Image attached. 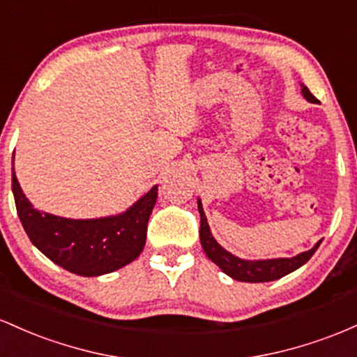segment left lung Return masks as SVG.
Segmentation results:
<instances>
[{
    "mask_svg": "<svg viewBox=\"0 0 357 357\" xmlns=\"http://www.w3.org/2000/svg\"><path fill=\"white\" fill-rule=\"evenodd\" d=\"M302 94L308 102H319V99L308 91L302 84ZM199 206V214H200V244H202L204 251H206L207 258L211 261H214L226 275H229L231 278L238 280V282H248V283H263V282H273V280L282 278L291 271H295L297 268L305 265L308 259L312 258V255L317 251L320 246L319 241L312 250L303 251L294 258H275V259H241L238 256L231 255L229 251H226L224 248L214 239L212 236L209 224H207V218L204 214L202 202L200 199L197 200Z\"/></svg>",
    "mask_w": 357,
    "mask_h": 357,
    "instance_id": "8db88e82",
    "label": "left lung"
}]
</instances>
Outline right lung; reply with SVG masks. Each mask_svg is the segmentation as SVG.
I'll return each instance as SVG.
<instances>
[{
    "mask_svg": "<svg viewBox=\"0 0 357 357\" xmlns=\"http://www.w3.org/2000/svg\"><path fill=\"white\" fill-rule=\"evenodd\" d=\"M11 189L23 229L47 258L81 276L113 273L135 261L145 248L146 226L158 197V185L118 215L67 219L35 209L20 187L15 167Z\"/></svg>",
    "mask_w": 357,
    "mask_h": 357,
    "instance_id": "obj_1",
    "label": "right lung"
}]
</instances>
